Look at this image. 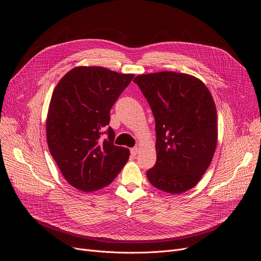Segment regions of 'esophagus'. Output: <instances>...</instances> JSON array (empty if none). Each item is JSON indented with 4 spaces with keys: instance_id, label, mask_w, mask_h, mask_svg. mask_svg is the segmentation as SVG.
Instances as JSON below:
<instances>
[{
    "instance_id": "34e87169",
    "label": "esophagus",
    "mask_w": 261,
    "mask_h": 261,
    "mask_svg": "<svg viewBox=\"0 0 261 261\" xmlns=\"http://www.w3.org/2000/svg\"><path fill=\"white\" fill-rule=\"evenodd\" d=\"M130 153H131L132 156H136V155L139 153V147H137V146L132 147L131 150H130Z\"/></svg>"
}]
</instances>
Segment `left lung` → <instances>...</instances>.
<instances>
[{"mask_svg": "<svg viewBox=\"0 0 261 261\" xmlns=\"http://www.w3.org/2000/svg\"><path fill=\"white\" fill-rule=\"evenodd\" d=\"M156 123L155 166L146 176L157 189L179 194L192 189L210 166L217 146V110L205 85L190 74L163 71L133 81Z\"/></svg>", "mask_w": 261, "mask_h": 261, "instance_id": "1", "label": "left lung"}]
</instances>
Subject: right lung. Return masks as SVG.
I'll list each match as a JSON object with an SVG mask.
<instances>
[{"instance_id": "right-lung-1", "label": "right lung", "mask_w": 261, "mask_h": 261, "mask_svg": "<svg viewBox=\"0 0 261 261\" xmlns=\"http://www.w3.org/2000/svg\"><path fill=\"white\" fill-rule=\"evenodd\" d=\"M134 74L98 66L73 68L53 92L46 119L49 152L65 179L84 192L113 181L127 163L130 151L114 144L110 109Z\"/></svg>"}]
</instances>
